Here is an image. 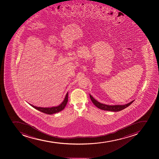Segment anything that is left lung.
Listing matches in <instances>:
<instances>
[{"instance_id": "1", "label": "left lung", "mask_w": 159, "mask_h": 159, "mask_svg": "<svg viewBox=\"0 0 159 159\" xmlns=\"http://www.w3.org/2000/svg\"><path fill=\"white\" fill-rule=\"evenodd\" d=\"M89 97L91 98L92 102L94 103L95 106H96L99 109H102V110L109 111H112V112H118L122 110L123 109H125L131 104L132 103L134 102V100L130 102L124 104V105H114V106H109L107 104L101 103L97 100H95L92 96L89 94Z\"/></svg>"}]
</instances>
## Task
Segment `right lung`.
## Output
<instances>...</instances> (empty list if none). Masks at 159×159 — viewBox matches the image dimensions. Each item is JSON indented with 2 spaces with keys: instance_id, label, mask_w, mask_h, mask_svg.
I'll use <instances>...</instances> for the list:
<instances>
[{
  "instance_id": "obj_1",
  "label": "right lung",
  "mask_w": 159,
  "mask_h": 159,
  "mask_svg": "<svg viewBox=\"0 0 159 159\" xmlns=\"http://www.w3.org/2000/svg\"><path fill=\"white\" fill-rule=\"evenodd\" d=\"M67 102H68V92L67 93L63 102H62L59 106H57V107H37L35 106H33L32 104H29L32 106V107H34V109L41 111V112H43L44 113L52 115V114L56 113L57 112H60L61 111L63 110L65 108V106H66Z\"/></svg>"
}]
</instances>
